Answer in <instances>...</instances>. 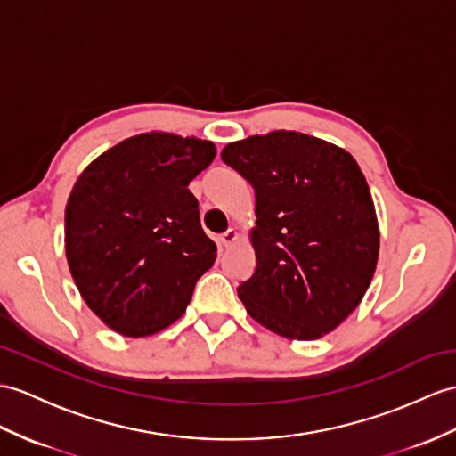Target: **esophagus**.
Listing matches in <instances>:
<instances>
[{"instance_id": "obj_1", "label": "esophagus", "mask_w": 456, "mask_h": 456, "mask_svg": "<svg viewBox=\"0 0 456 456\" xmlns=\"http://www.w3.org/2000/svg\"><path fill=\"white\" fill-rule=\"evenodd\" d=\"M236 240H238V232L234 228H228L224 234L218 236V243H220V246H224V248L232 246V243H234Z\"/></svg>"}]
</instances>
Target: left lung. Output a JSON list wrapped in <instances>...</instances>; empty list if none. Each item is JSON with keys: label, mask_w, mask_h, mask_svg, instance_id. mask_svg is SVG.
<instances>
[{"label": "left lung", "mask_w": 456, "mask_h": 456, "mask_svg": "<svg viewBox=\"0 0 456 456\" xmlns=\"http://www.w3.org/2000/svg\"><path fill=\"white\" fill-rule=\"evenodd\" d=\"M220 157L255 191V271L238 286L248 314L286 338L327 335L362 302L379 255L358 162L296 131L230 142Z\"/></svg>", "instance_id": "8db88e82"}]
</instances>
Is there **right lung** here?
<instances>
[{
  "mask_svg": "<svg viewBox=\"0 0 456 456\" xmlns=\"http://www.w3.org/2000/svg\"><path fill=\"white\" fill-rule=\"evenodd\" d=\"M210 141L147 133L116 144L77 180L65 253L86 305L126 337L172 325L216 259L190 182L213 162Z\"/></svg>",
  "mask_w": 456,
  "mask_h": 456,
  "instance_id": "obj_1",
  "label": "right lung"
}]
</instances>
